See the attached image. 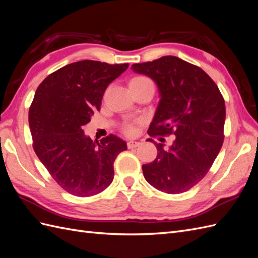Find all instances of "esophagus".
<instances>
[{
    "label": "esophagus",
    "instance_id": "34e87169",
    "mask_svg": "<svg viewBox=\"0 0 258 258\" xmlns=\"http://www.w3.org/2000/svg\"><path fill=\"white\" fill-rule=\"evenodd\" d=\"M139 145H140V142H137V141H129V142L127 143L128 148H135V147H137V146H139Z\"/></svg>",
    "mask_w": 258,
    "mask_h": 258
}]
</instances>
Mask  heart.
<instances>
[{
    "instance_id": "heart-1",
    "label": "heart",
    "mask_w": 258,
    "mask_h": 258,
    "mask_svg": "<svg viewBox=\"0 0 258 258\" xmlns=\"http://www.w3.org/2000/svg\"><path fill=\"white\" fill-rule=\"evenodd\" d=\"M129 87L130 88H144V87H154L153 82L148 79L146 76L143 75H138L132 77L129 82ZM121 130L124 135L132 136L135 135L136 132V123L131 121H126L122 123Z\"/></svg>"
}]
</instances>
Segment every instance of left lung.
Returning <instances> with one entry per match:
<instances>
[{"mask_svg":"<svg viewBox=\"0 0 258 258\" xmlns=\"http://www.w3.org/2000/svg\"><path fill=\"white\" fill-rule=\"evenodd\" d=\"M157 84L160 101L147 134L175 136L168 150L142 166L146 181L167 194H181L209 172L224 142L225 101L214 81L197 66L174 56L132 64ZM152 140V139H150Z\"/></svg>","mask_w":258,"mask_h":258,"instance_id":"1","label":"left lung"}]
</instances>
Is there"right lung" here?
I'll use <instances>...</instances> for the list:
<instances>
[{
	"label": "right lung",
	"instance_id": "1",
	"mask_svg": "<svg viewBox=\"0 0 258 258\" xmlns=\"http://www.w3.org/2000/svg\"><path fill=\"white\" fill-rule=\"evenodd\" d=\"M129 67L83 60L49 74L38 86L29 110L33 148L58 185L77 197L106 189L114 161L127 144L114 135L93 142L83 126L100 110L107 86Z\"/></svg>",
	"mask_w": 258,
	"mask_h": 258
}]
</instances>
